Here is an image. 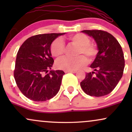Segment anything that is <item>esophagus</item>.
<instances>
[{
	"mask_svg": "<svg viewBox=\"0 0 132 132\" xmlns=\"http://www.w3.org/2000/svg\"><path fill=\"white\" fill-rule=\"evenodd\" d=\"M64 72L67 73V72H71V73H76V71H65Z\"/></svg>",
	"mask_w": 132,
	"mask_h": 132,
	"instance_id": "obj_1",
	"label": "esophagus"
}]
</instances>
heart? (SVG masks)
Returning <instances> with one entry per match:
<instances>
[{
	"label": "heart",
	"instance_id": "1",
	"mask_svg": "<svg viewBox=\"0 0 132 132\" xmlns=\"http://www.w3.org/2000/svg\"><path fill=\"white\" fill-rule=\"evenodd\" d=\"M72 45L78 47L76 58L63 57L56 63V66L58 69L64 71H75L79 69L87 63L88 58L89 61L94 60L98 53V50L94 44L90 43V40L88 36L83 33H77L69 38ZM65 47L63 40L57 38L53 42L51 46V53L54 57L59 58L64 53ZM81 56H80V55Z\"/></svg>",
	"mask_w": 132,
	"mask_h": 132
}]
</instances>
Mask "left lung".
I'll use <instances>...</instances> for the list:
<instances>
[{"label": "left lung", "instance_id": "left-lung-1", "mask_svg": "<svg viewBox=\"0 0 132 132\" xmlns=\"http://www.w3.org/2000/svg\"><path fill=\"white\" fill-rule=\"evenodd\" d=\"M82 32L94 39L98 53L80 85L86 94L101 97L114 89L123 75L125 60L122 47L116 38L102 30H83Z\"/></svg>", "mask_w": 132, "mask_h": 132}]
</instances>
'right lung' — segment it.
<instances>
[{
    "label": "right lung",
    "mask_w": 132,
    "mask_h": 132,
    "mask_svg": "<svg viewBox=\"0 0 132 132\" xmlns=\"http://www.w3.org/2000/svg\"><path fill=\"white\" fill-rule=\"evenodd\" d=\"M65 33L33 36L19 48L14 78L20 91L29 99L46 101L55 96L60 90L65 73L61 70H51L54 60L51 57V45L56 38Z\"/></svg>",
    "instance_id": "1"
}]
</instances>
